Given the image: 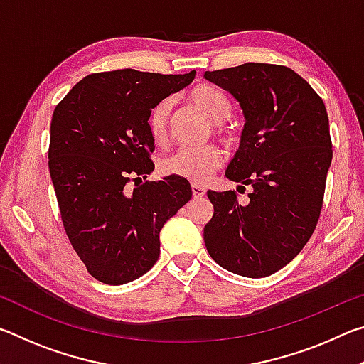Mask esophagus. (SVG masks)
<instances>
[{
	"label": "esophagus",
	"mask_w": 364,
	"mask_h": 364,
	"mask_svg": "<svg viewBox=\"0 0 364 364\" xmlns=\"http://www.w3.org/2000/svg\"><path fill=\"white\" fill-rule=\"evenodd\" d=\"M191 189H193V196L194 197L205 196V191H207L204 186H200V184H193V186H191Z\"/></svg>",
	"instance_id": "1"
}]
</instances>
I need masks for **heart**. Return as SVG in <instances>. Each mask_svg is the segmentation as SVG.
Returning <instances> with one entry per match:
<instances>
[{
	"mask_svg": "<svg viewBox=\"0 0 364 364\" xmlns=\"http://www.w3.org/2000/svg\"><path fill=\"white\" fill-rule=\"evenodd\" d=\"M189 101L204 114L208 120L215 123L218 136L226 144L234 141V134L223 125L232 112L231 100L217 86L197 85L189 91ZM171 114H173V101L164 100L152 109L149 115V132L154 141L162 143L167 139L170 130ZM221 165V152L217 147L208 146L202 149H180L165 157L160 164L164 175L184 178L193 183H205L210 180L213 171Z\"/></svg>",
	"mask_w": 364,
	"mask_h": 364,
	"instance_id": "obj_1",
	"label": "heart"
}]
</instances>
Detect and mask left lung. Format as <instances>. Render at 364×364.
<instances>
[{"label": "left lung", "instance_id": "8db88e82", "mask_svg": "<svg viewBox=\"0 0 364 364\" xmlns=\"http://www.w3.org/2000/svg\"><path fill=\"white\" fill-rule=\"evenodd\" d=\"M244 114L241 146L226 178L250 186L207 191L213 217L204 228L208 254L245 278H264L292 262L315 231L332 160L324 102L284 65L247 63L205 72Z\"/></svg>", "mask_w": 364, "mask_h": 364}]
</instances>
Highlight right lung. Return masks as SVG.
<instances>
[{
    "instance_id": "obj_1",
    "label": "right lung",
    "mask_w": 364,
    "mask_h": 364,
    "mask_svg": "<svg viewBox=\"0 0 364 364\" xmlns=\"http://www.w3.org/2000/svg\"><path fill=\"white\" fill-rule=\"evenodd\" d=\"M194 77L196 70L93 73L54 109L48 164L60 217L88 273L104 284L147 273L159 258L165 221L193 196L184 178L143 180L154 171L152 109Z\"/></svg>"
}]
</instances>
